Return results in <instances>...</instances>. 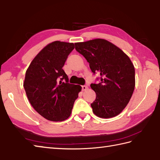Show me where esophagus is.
<instances>
[{"instance_id":"esophagus-1","label":"esophagus","mask_w":160,"mask_h":160,"mask_svg":"<svg viewBox=\"0 0 160 160\" xmlns=\"http://www.w3.org/2000/svg\"><path fill=\"white\" fill-rule=\"evenodd\" d=\"M88 88L87 86H81V89H82L83 91L86 90Z\"/></svg>"}]
</instances>
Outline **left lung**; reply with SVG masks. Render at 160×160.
Masks as SVG:
<instances>
[{"mask_svg":"<svg viewBox=\"0 0 160 160\" xmlns=\"http://www.w3.org/2000/svg\"><path fill=\"white\" fill-rule=\"evenodd\" d=\"M75 49L89 63L99 83H91L96 99L91 103L94 114L102 118L118 115L128 103L135 89V68L129 57L116 45L97 38L76 43Z\"/></svg>","mask_w":160,"mask_h":160,"instance_id":"8db88e82","label":"left lung"}]
</instances>
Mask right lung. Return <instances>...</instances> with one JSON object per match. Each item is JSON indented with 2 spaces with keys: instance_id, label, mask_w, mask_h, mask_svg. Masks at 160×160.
<instances>
[{
  "instance_id": "obj_1",
  "label": "right lung",
  "mask_w": 160,
  "mask_h": 160,
  "mask_svg": "<svg viewBox=\"0 0 160 160\" xmlns=\"http://www.w3.org/2000/svg\"><path fill=\"white\" fill-rule=\"evenodd\" d=\"M74 45L54 41L45 46L31 62L25 73L23 86L29 102L38 114L52 122L70 117L81 90L71 84L63 70Z\"/></svg>"
}]
</instances>
